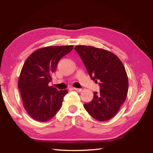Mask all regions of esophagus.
Wrapping results in <instances>:
<instances>
[{
	"label": "esophagus",
	"mask_w": 153,
	"mask_h": 153,
	"mask_svg": "<svg viewBox=\"0 0 153 153\" xmlns=\"http://www.w3.org/2000/svg\"><path fill=\"white\" fill-rule=\"evenodd\" d=\"M73 89L76 90V91H78V92H81L82 91V89H79V88H73Z\"/></svg>",
	"instance_id": "34e87169"
}]
</instances>
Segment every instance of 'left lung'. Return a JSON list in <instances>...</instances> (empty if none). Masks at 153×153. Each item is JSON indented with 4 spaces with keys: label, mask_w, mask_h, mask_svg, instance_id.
<instances>
[{
    "label": "left lung",
    "mask_w": 153,
    "mask_h": 153,
    "mask_svg": "<svg viewBox=\"0 0 153 153\" xmlns=\"http://www.w3.org/2000/svg\"><path fill=\"white\" fill-rule=\"evenodd\" d=\"M74 49L91 79L100 82V92H94L93 100L84 104V108L93 118L107 121L116 114L126 99L128 79L125 67L118 56L106 50L83 45Z\"/></svg>",
    "instance_id": "obj_1"
}]
</instances>
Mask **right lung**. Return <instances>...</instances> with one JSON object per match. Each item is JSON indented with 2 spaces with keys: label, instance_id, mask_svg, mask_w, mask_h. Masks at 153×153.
Wrapping results in <instances>:
<instances>
[{
  "label": "right lung",
  "instance_id": "1",
  "mask_svg": "<svg viewBox=\"0 0 153 153\" xmlns=\"http://www.w3.org/2000/svg\"><path fill=\"white\" fill-rule=\"evenodd\" d=\"M73 48V45L44 47L34 51L25 60L18 86L24 108L36 121H48L61 108L68 91H58L48 86V83L58 62Z\"/></svg>",
  "mask_w": 153,
  "mask_h": 153
}]
</instances>
